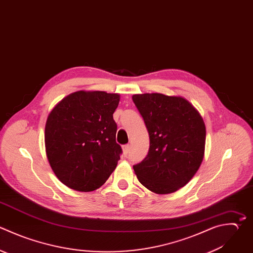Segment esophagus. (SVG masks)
I'll return each instance as SVG.
<instances>
[{
	"label": "esophagus",
	"mask_w": 253,
	"mask_h": 253,
	"mask_svg": "<svg viewBox=\"0 0 253 253\" xmlns=\"http://www.w3.org/2000/svg\"><path fill=\"white\" fill-rule=\"evenodd\" d=\"M129 149H130V145L129 144H126L123 146V152L125 155H127L128 152H129Z\"/></svg>",
	"instance_id": "34e87169"
}]
</instances>
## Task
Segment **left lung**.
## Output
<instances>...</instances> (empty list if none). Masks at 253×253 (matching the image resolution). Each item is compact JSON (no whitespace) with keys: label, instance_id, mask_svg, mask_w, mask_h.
Here are the masks:
<instances>
[{"label":"left lung","instance_id":"left-lung-1","mask_svg":"<svg viewBox=\"0 0 253 253\" xmlns=\"http://www.w3.org/2000/svg\"><path fill=\"white\" fill-rule=\"evenodd\" d=\"M149 135L146 157L133 166L138 181L156 194L184 187L205 154L206 126L196 108L180 96L145 93L132 96Z\"/></svg>","mask_w":253,"mask_h":253}]
</instances>
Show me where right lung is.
Instances as JSON below:
<instances>
[{
	"mask_svg": "<svg viewBox=\"0 0 253 253\" xmlns=\"http://www.w3.org/2000/svg\"><path fill=\"white\" fill-rule=\"evenodd\" d=\"M119 94L77 91L49 113L44 129L45 151L56 177L81 192L100 188L114 172L122 153L116 142L113 114Z\"/></svg>",
	"mask_w": 253,
	"mask_h": 253,
	"instance_id": "1",
	"label": "right lung"
}]
</instances>
